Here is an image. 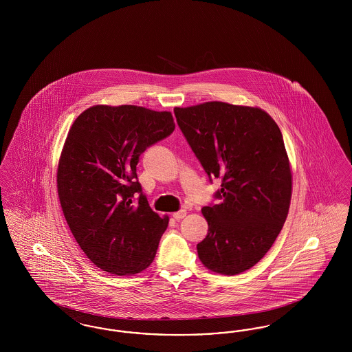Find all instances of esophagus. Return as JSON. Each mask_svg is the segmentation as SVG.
Masks as SVG:
<instances>
[{"instance_id": "34e87169", "label": "esophagus", "mask_w": 352, "mask_h": 352, "mask_svg": "<svg viewBox=\"0 0 352 352\" xmlns=\"http://www.w3.org/2000/svg\"><path fill=\"white\" fill-rule=\"evenodd\" d=\"M186 214H187L186 210H179V211L173 214V218L175 219V220H181V219H184L186 217Z\"/></svg>"}]
</instances>
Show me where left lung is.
<instances>
[{
	"instance_id": "left-lung-1",
	"label": "left lung",
	"mask_w": 352,
	"mask_h": 352,
	"mask_svg": "<svg viewBox=\"0 0 352 352\" xmlns=\"http://www.w3.org/2000/svg\"><path fill=\"white\" fill-rule=\"evenodd\" d=\"M174 115L210 182L221 179L218 204L201 208L208 234L198 256L215 273L239 274L265 256L289 212L292 173L281 131L260 108L221 101L174 108Z\"/></svg>"
}]
</instances>
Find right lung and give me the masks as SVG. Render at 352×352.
<instances>
[{
    "label": "right lung",
    "instance_id": "right-lung-1",
    "mask_svg": "<svg viewBox=\"0 0 352 352\" xmlns=\"http://www.w3.org/2000/svg\"><path fill=\"white\" fill-rule=\"evenodd\" d=\"M174 128L170 112L95 105L68 132L56 174L59 201L79 247L104 272L135 274L155 257L168 218L151 210L135 166Z\"/></svg>",
    "mask_w": 352,
    "mask_h": 352
}]
</instances>
